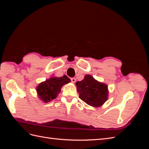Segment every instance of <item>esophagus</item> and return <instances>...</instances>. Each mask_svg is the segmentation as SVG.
Segmentation results:
<instances>
[{
    "label": "esophagus",
    "mask_w": 149,
    "mask_h": 149,
    "mask_svg": "<svg viewBox=\"0 0 149 149\" xmlns=\"http://www.w3.org/2000/svg\"><path fill=\"white\" fill-rule=\"evenodd\" d=\"M71 81L72 83H74L76 82V79L74 78H71Z\"/></svg>",
    "instance_id": "34e87169"
}]
</instances>
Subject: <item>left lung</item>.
<instances>
[{"label":"left lung","instance_id":"obj_1","mask_svg":"<svg viewBox=\"0 0 149 149\" xmlns=\"http://www.w3.org/2000/svg\"><path fill=\"white\" fill-rule=\"evenodd\" d=\"M76 84L79 98L88 105L100 107L107 101V85L98 82L91 75H85L84 79L77 81Z\"/></svg>","mask_w":149,"mask_h":149}]
</instances>
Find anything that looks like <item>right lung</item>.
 I'll return each instance as SVG.
<instances>
[{"instance_id":"add662e5","label":"right lung","mask_w":149,"mask_h":149,"mask_svg":"<svg viewBox=\"0 0 149 149\" xmlns=\"http://www.w3.org/2000/svg\"><path fill=\"white\" fill-rule=\"evenodd\" d=\"M71 81L66 75L61 77H52L45 81L42 82L37 88L38 95L41 100L45 102H49L55 99L60 92L61 88L65 84Z\"/></svg>"}]
</instances>
